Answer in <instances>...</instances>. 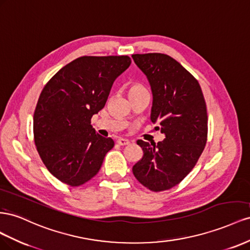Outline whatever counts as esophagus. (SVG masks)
<instances>
[{
  "label": "esophagus",
  "mask_w": 250,
  "mask_h": 250,
  "mask_svg": "<svg viewBox=\"0 0 250 250\" xmlns=\"http://www.w3.org/2000/svg\"><path fill=\"white\" fill-rule=\"evenodd\" d=\"M117 144L119 146H127V145H130V141L127 139H125V138H119V139H117Z\"/></svg>",
  "instance_id": "esophagus-1"
}]
</instances>
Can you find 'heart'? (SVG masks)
Returning <instances> with one entry per match:
<instances>
[{
  "label": "heart",
  "mask_w": 250,
  "mask_h": 250,
  "mask_svg": "<svg viewBox=\"0 0 250 250\" xmlns=\"http://www.w3.org/2000/svg\"><path fill=\"white\" fill-rule=\"evenodd\" d=\"M144 90H146V88L139 83L132 82L127 84V91H129V95H132L134 93H138V92H141Z\"/></svg>",
  "instance_id": "b5f03b06"
}]
</instances>
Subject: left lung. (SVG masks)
<instances>
[{
	"instance_id": "left-lung-1",
	"label": "left lung",
	"mask_w": 250,
	"mask_h": 250,
	"mask_svg": "<svg viewBox=\"0 0 250 250\" xmlns=\"http://www.w3.org/2000/svg\"><path fill=\"white\" fill-rule=\"evenodd\" d=\"M132 58L151 84V120L166 135L157 145L137 140L144 156L133 166V174L149 190H167L190 173L205 147V99L196 78L169 55L146 53Z\"/></svg>"
}]
</instances>
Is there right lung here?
<instances>
[{
    "label": "right lung",
    "mask_w": 250,
    "mask_h": 250,
    "mask_svg": "<svg viewBox=\"0 0 250 250\" xmlns=\"http://www.w3.org/2000/svg\"><path fill=\"white\" fill-rule=\"evenodd\" d=\"M131 65L127 55L81 56L55 73L42 90L33 115V138L45 167L70 187L101 169L112 138L97 134L91 118L108 101L115 78Z\"/></svg>",
    "instance_id": "right-lung-1"
}]
</instances>
